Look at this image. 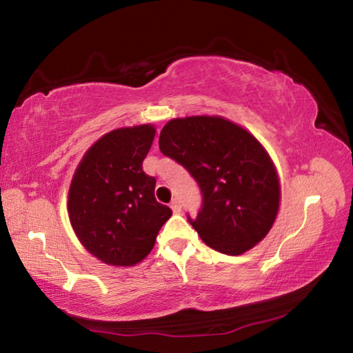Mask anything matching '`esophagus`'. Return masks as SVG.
Wrapping results in <instances>:
<instances>
[{"mask_svg":"<svg viewBox=\"0 0 353 353\" xmlns=\"http://www.w3.org/2000/svg\"><path fill=\"white\" fill-rule=\"evenodd\" d=\"M171 208H172V212H174V213H181V212H182L181 202H179L177 199H172V202H171Z\"/></svg>","mask_w":353,"mask_h":353,"instance_id":"1","label":"esophagus"}]
</instances>
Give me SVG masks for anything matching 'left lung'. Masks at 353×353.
I'll return each instance as SVG.
<instances>
[{"instance_id": "left-lung-1", "label": "left lung", "mask_w": 353, "mask_h": 353, "mask_svg": "<svg viewBox=\"0 0 353 353\" xmlns=\"http://www.w3.org/2000/svg\"><path fill=\"white\" fill-rule=\"evenodd\" d=\"M159 148L199 185L202 208L188 221L207 246L241 255L268 235L280 207V181L249 130L218 115L174 118L160 132Z\"/></svg>"}]
</instances>
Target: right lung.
Returning <instances> with one entry per match:
<instances>
[{
    "mask_svg": "<svg viewBox=\"0 0 353 353\" xmlns=\"http://www.w3.org/2000/svg\"><path fill=\"white\" fill-rule=\"evenodd\" d=\"M154 137L152 124L110 130L87 149L71 179V227L82 246L105 265L134 266L145 260L172 214L155 201V179L141 168Z\"/></svg>",
    "mask_w": 353,
    "mask_h": 353,
    "instance_id": "right-lung-1",
    "label": "right lung"
}]
</instances>
